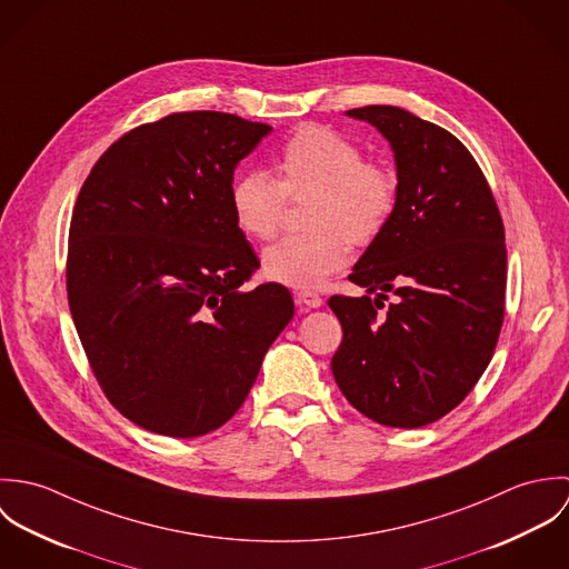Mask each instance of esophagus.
<instances>
[{
	"label": "esophagus",
	"instance_id": "34e87169",
	"mask_svg": "<svg viewBox=\"0 0 569 569\" xmlns=\"http://www.w3.org/2000/svg\"><path fill=\"white\" fill-rule=\"evenodd\" d=\"M296 302L302 307V309H320L325 305L322 296L316 293V291H309V289H302L296 293Z\"/></svg>",
	"mask_w": 569,
	"mask_h": 569
}]
</instances>
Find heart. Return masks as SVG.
Segmentation results:
<instances>
[{"instance_id":"obj_1","label":"heart","mask_w":569,"mask_h":569,"mask_svg":"<svg viewBox=\"0 0 569 569\" xmlns=\"http://www.w3.org/2000/svg\"><path fill=\"white\" fill-rule=\"evenodd\" d=\"M267 172H244L230 188L234 221L244 237L269 241L278 234L287 203L305 197L300 234L284 237L262 251L267 278L289 287H318L350 258V241L375 243L388 228L399 177L392 166L363 160V151L326 127H305L280 149Z\"/></svg>"}]
</instances>
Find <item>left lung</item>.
<instances>
[{
  "label": "left lung",
  "mask_w": 569,
  "mask_h": 569,
  "mask_svg": "<svg viewBox=\"0 0 569 569\" xmlns=\"http://www.w3.org/2000/svg\"><path fill=\"white\" fill-rule=\"evenodd\" d=\"M348 116L392 144L399 201L348 276L366 296L328 300L343 330L330 368L363 416L413 429L460 406L490 363L506 305L503 223L453 133L392 104ZM390 290L398 302L386 308Z\"/></svg>",
  "instance_id": "left-lung-1"
}]
</instances>
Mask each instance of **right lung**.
Instances as JSON below:
<instances>
[{
	"label": "right lung",
	"instance_id": "obj_1",
	"mask_svg": "<svg viewBox=\"0 0 569 569\" xmlns=\"http://www.w3.org/2000/svg\"><path fill=\"white\" fill-rule=\"evenodd\" d=\"M269 131L234 113H170L124 133L82 183L68 302L98 386L142 429H219L293 318L287 287L241 289L260 260L230 206L237 163Z\"/></svg>",
	"mask_w": 569,
	"mask_h": 569
}]
</instances>
